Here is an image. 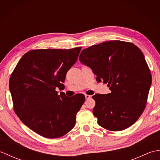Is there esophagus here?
<instances>
[{"label": "esophagus", "instance_id": "obj_1", "mask_svg": "<svg viewBox=\"0 0 160 160\" xmlns=\"http://www.w3.org/2000/svg\"><path fill=\"white\" fill-rule=\"evenodd\" d=\"M91 97V96H90V95H87V94H85V98H86L87 100H88V99H90Z\"/></svg>", "mask_w": 160, "mask_h": 160}]
</instances>
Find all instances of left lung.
<instances>
[{
	"instance_id": "1",
	"label": "left lung",
	"mask_w": 160,
	"mask_h": 160,
	"mask_svg": "<svg viewBox=\"0 0 160 160\" xmlns=\"http://www.w3.org/2000/svg\"><path fill=\"white\" fill-rule=\"evenodd\" d=\"M79 60L111 91L92 96L98 124L111 131L133 124L145 109L152 82L142 51L131 42L111 40L83 49Z\"/></svg>"
}]
</instances>
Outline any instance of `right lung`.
<instances>
[{
  "mask_svg": "<svg viewBox=\"0 0 160 160\" xmlns=\"http://www.w3.org/2000/svg\"><path fill=\"white\" fill-rule=\"evenodd\" d=\"M81 47L40 49L27 52L10 76L9 89L16 114L24 124L47 138L66 135L76 124L85 97H67L62 89L66 74L76 63Z\"/></svg>",
  "mask_w": 160,
  "mask_h": 160,
  "instance_id": "add662e5",
  "label": "right lung"
}]
</instances>
